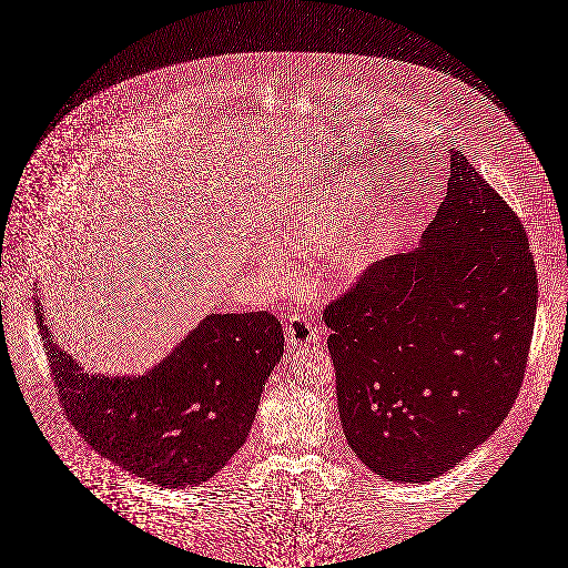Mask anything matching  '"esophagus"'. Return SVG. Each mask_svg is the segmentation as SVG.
<instances>
[{"instance_id": "esophagus-1", "label": "esophagus", "mask_w": 568, "mask_h": 568, "mask_svg": "<svg viewBox=\"0 0 568 568\" xmlns=\"http://www.w3.org/2000/svg\"><path fill=\"white\" fill-rule=\"evenodd\" d=\"M285 339L290 348H306L316 342V332L313 325L302 316H290L285 325Z\"/></svg>"}]
</instances>
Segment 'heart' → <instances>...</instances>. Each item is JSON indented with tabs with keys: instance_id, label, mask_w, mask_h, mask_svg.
<instances>
[{
	"instance_id": "obj_1",
	"label": "heart",
	"mask_w": 568,
	"mask_h": 568,
	"mask_svg": "<svg viewBox=\"0 0 568 568\" xmlns=\"http://www.w3.org/2000/svg\"><path fill=\"white\" fill-rule=\"evenodd\" d=\"M373 186L361 170H344L318 182L283 214L274 231L276 250L260 252V266L278 285L290 283V257L332 252L327 274L342 285L358 281L375 264L382 252L390 212H382L365 224H353L365 212Z\"/></svg>"
}]
</instances>
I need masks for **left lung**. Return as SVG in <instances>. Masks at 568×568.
Segmentation results:
<instances>
[{"label":"left lung","instance_id":"obj_1","mask_svg":"<svg viewBox=\"0 0 568 568\" xmlns=\"http://www.w3.org/2000/svg\"><path fill=\"white\" fill-rule=\"evenodd\" d=\"M537 273L518 215L459 151L419 245L325 308L342 428L386 480L428 483L506 419L525 377Z\"/></svg>","mask_w":568,"mask_h":568}]
</instances>
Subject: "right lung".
<instances>
[{"mask_svg": "<svg viewBox=\"0 0 568 568\" xmlns=\"http://www.w3.org/2000/svg\"><path fill=\"white\" fill-rule=\"evenodd\" d=\"M36 316L67 417L138 478L159 487L201 485L229 464L252 430L268 375L283 358L271 313H210L149 372L85 373Z\"/></svg>", "mask_w": 568, "mask_h": 568, "instance_id": "obj_1", "label": "right lung"}]
</instances>
